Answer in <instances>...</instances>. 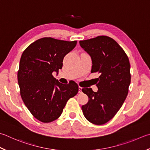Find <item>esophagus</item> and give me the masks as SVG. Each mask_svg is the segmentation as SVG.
Returning <instances> with one entry per match:
<instances>
[{"label":"esophagus","instance_id":"esophagus-1","mask_svg":"<svg viewBox=\"0 0 150 150\" xmlns=\"http://www.w3.org/2000/svg\"><path fill=\"white\" fill-rule=\"evenodd\" d=\"M79 94L82 93V87L79 86Z\"/></svg>","mask_w":150,"mask_h":150}]
</instances>
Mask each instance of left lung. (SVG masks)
Masks as SVG:
<instances>
[{"label": "left lung", "mask_w": 150, "mask_h": 150, "mask_svg": "<svg viewBox=\"0 0 150 150\" xmlns=\"http://www.w3.org/2000/svg\"><path fill=\"white\" fill-rule=\"evenodd\" d=\"M79 44L91 57V73H100L98 91L83 88L88 102L83 105L85 118L94 125L111 120L123 104L130 84L129 58L115 40L107 36L80 40Z\"/></svg>", "instance_id": "8db88e82"}]
</instances>
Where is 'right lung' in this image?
<instances>
[{"label": "right lung", "mask_w": 150, "mask_h": 150, "mask_svg": "<svg viewBox=\"0 0 150 150\" xmlns=\"http://www.w3.org/2000/svg\"><path fill=\"white\" fill-rule=\"evenodd\" d=\"M77 45L44 37L31 43L21 55L18 71L20 95L31 113L42 122L58 119L67 100L79 91L77 83L64 84L52 75L63 66V59Z\"/></svg>", "instance_id": "obj_1"}]
</instances>
